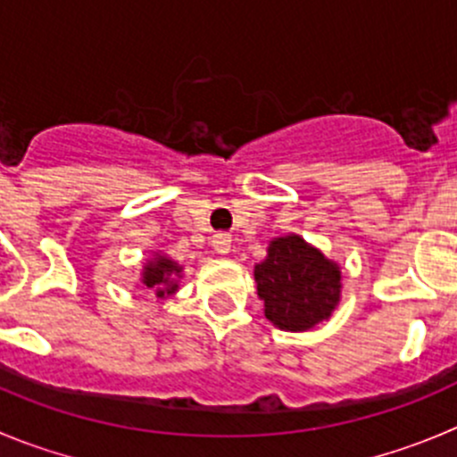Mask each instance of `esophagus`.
I'll list each match as a JSON object with an SVG mask.
<instances>
[{"label": "esophagus", "mask_w": 457, "mask_h": 457, "mask_svg": "<svg viewBox=\"0 0 457 457\" xmlns=\"http://www.w3.org/2000/svg\"><path fill=\"white\" fill-rule=\"evenodd\" d=\"M212 245H214V250L219 254H228L229 245H232V238H229L228 234H216L214 241H212Z\"/></svg>", "instance_id": "esophagus-1"}]
</instances>
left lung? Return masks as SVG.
<instances>
[{"mask_svg": "<svg viewBox=\"0 0 457 457\" xmlns=\"http://www.w3.org/2000/svg\"><path fill=\"white\" fill-rule=\"evenodd\" d=\"M266 318L287 331H306L327 320L340 300V270L304 238L270 241L268 257L254 266Z\"/></svg>", "mask_w": 457, "mask_h": 457, "instance_id": "obj_1", "label": "left lung"}]
</instances>
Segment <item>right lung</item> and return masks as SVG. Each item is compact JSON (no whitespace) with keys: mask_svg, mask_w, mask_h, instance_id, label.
<instances>
[{"mask_svg":"<svg viewBox=\"0 0 457 457\" xmlns=\"http://www.w3.org/2000/svg\"><path fill=\"white\" fill-rule=\"evenodd\" d=\"M180 270L182 268L176 262H170L166 257H157L155 262L144 266V287L153 288L157 297L170 295L178 288L176 277L180 275Z\"/></svg>","mask_w":457,"mask_h":457,"instance_id":"1","label":"right lung"}]
</instances>
